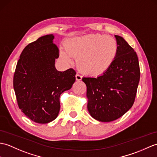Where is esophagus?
I'll return each instance as SVG.
<instances>
[{"instance_id":"1","label":"esophagus","mask_w":157,"mask_h":157,"mask_svg":"<svg viewBox=\"0 0 157 157\" xmlns=\"http://www.w3.org/2000/svg\"><path fill=\"white\" fill-rule=\"evenodd\" d=\"M75 79L77 81H80V80H82V76L81 75L77 74L75 75Z\"/></svg>"}]
</instances>
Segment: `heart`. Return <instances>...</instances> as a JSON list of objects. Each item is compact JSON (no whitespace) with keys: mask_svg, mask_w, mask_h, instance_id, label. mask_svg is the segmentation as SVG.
I'll list each match as a JSON object with an SVG mask.
<instances>
[{"mask_svg":"<svg viewBox=\"0 0 157 157\" xmlns=\"http://www.w3.org/2000/svg\"><path fill=\"white\" fill-rule=\"evenodd\" d=\"M61 59L70 63L72 56L78 58L80 70L91 76L102 75L114 63L118 53V44L111 36L89 34L70 39Z\"/></svg>","mask_w":157,"mask_h":157,"instance_id":"b5f03b06","label":"heart"}]
</instances>
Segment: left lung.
Wrapping results in <instances>:
<instances>
[{"label":"left lung","mask_w":157,"mask_h":157,"mask_svg":"<svg viewBox=\"0 0 157 157\" xmlns=\"http://www.w3.org/2000/svg\"><path fill=\"white\" fill-rule=\"evenodd\" d=\"M118 53L114 63L102 75L83 77L87 86V110L100 122H111L128 112L134 102L140 67L136 52L124 39L115 35Z\"/></svg>","instance_id":"left-lung-1"}]
</instances>
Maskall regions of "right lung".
I'll use <instances>...</instances> for the list:
<instances>
[{
	"mask_svg": "<svg viewBox=\"0 0 157 157\" xmlns=\"http://www.w3.org/2000/svg\"><path fill=\"white\" fill-rule=\"evenodd\" d=\"M53 39V34L47 35L25 47L14 74L18 105L27 118L39 124L49 123L57 117L61 94L70 90L75 81L73 69L56 70L59 49Z\"/></svg>",
	"mask_w": 157,
	"mask_h": 157,
	"instance_id": "right-lung-1",
	"label": "right lung"
}]
</instances>
